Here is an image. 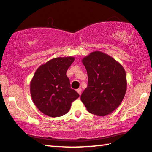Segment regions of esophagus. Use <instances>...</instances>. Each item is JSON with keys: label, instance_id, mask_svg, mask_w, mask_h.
Here are the masks:
<instances>
[{"label": "esophagus", "instance_id": "obj_1", "mask_svg": "<svg viewBox=\"0 0 152 152\" xmlns=\"http://www.w3.org/2000/svg\"><path fill=\"white\" fill-rule=\"evenodd\" d=\"M76 91H77V92L79 94V95L81 94V92H82V89H81V88H78Z\"/></svg>", "mask_w": 152, "mask_h": 152}]
</instances>
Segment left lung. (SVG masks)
<instances>
[{"instance_id":"1","label":"left lung","mask_w":152,"mask_h":152,"mask_svg":"<svg viewBox=\"0 0 152 152\" xmlns=\"http://www.w3.org/2000/svg\"><path fill=\"white\" fill-rule=\"evenodd\" d=\"M88 76L80 100L91 114L104 116L120 105L125 95L127 78L124 68L107 54L94 52L83 59Z\"/></svg>"}]
</instances>
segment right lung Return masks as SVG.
<instances>
[{
	"mask_svg": "<svg viewBox=\"0 0 152 152\" xmlns=\"http://www.w3.org/2000/svg\"><path fill=\"white\" fill-rule=\"evenodd\" d=\"M74 61L73 57L55 58L38 68L30 84L32 100L37 108L50 117L63 116L72 102L79 97L71 89L66 73Z\"/></svg>",
	"mask_w": 152,
	"mask_h": 152,
	"instance_id": "1",
	"label": "right lung"
}]
</instances>
